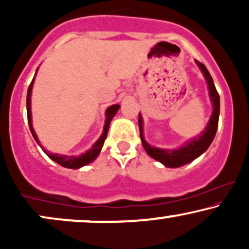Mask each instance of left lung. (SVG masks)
I'll return each mask as SVG.
<instances>
[{"instance_id": "left-lung-1", "label": "left lung", "mask_w": 249, "mask_h": 249, "mask_svg": "<svg viewBox=\"0 0 249 249\" xmlns=\"http://www.w3.org/2000/svg\"><path fill=\"white\" fill-rule=\"evenodd\" d=\"M196 65L199 67V69L201 70L202 75H204L205 79H206L208 84V92H210V98L212 102L213 111L212 115H211L210 121L207 123V126L205 127V130L202 131L199 136H196V138L190 139V141L185 142L182 146L178 148H159L151 146L148 142L145 141L144 138V127H142V117L139 113L138 118V124H139V131H141V139L142 142V146H144L145 151L150 157H152L153 159L161 162L162 165H165L166 167H180L184 166V165L188 164L194 159H196L198 157L201 156L205 151L210 147V145L212 144L214 137H215L216 130H218V123H219V113H220V97L218 91H216L215 85H214L212 76L210 75L208 70L206 69L202 63L196 61Z\"/></svg>"}]
</instances>
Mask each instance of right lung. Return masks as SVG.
I'll list each match as a JSON object with an SVG mask.
<instances>
[{
  "instance_id": "obj_1",
  "label": "right lung",
  "mask_w": 249,
  "mask_h": 249,
  "mask_svg": "<svg viewBox=\"0 0 249 249\" xmlns=\"http://www.w3.org/2000/svg\"><path fill=\"white\" fill-rule=\"evenodd\" d=\"M37 73V70H36ZM35 73V76H36ZM34 81H35V77L33 78V82L29 85V89H28V93H27V112H28V123H29V127L31 131V134H33L34 139H35L37 144L42 147V150L44 151V153L49 157L50 159H53V161H56L57 164H59L63 167H67V168H81L85 165L90 164L97 157L99 156L101 153L103 145H104L105 139H107V131H108V126H110V123L112 121V118L115 117V115L117 113V111L119 110L121 105L119 104H115V105H111L107 108L105 111V124H104V128H103V132L101 134V137L98 138L95 144L92 145V147L90 150H88L85 153H81L78 156H64V154H58V153H51L49 151L45 150L44 147L42 146L41 142H39L38 138H37V134L35 132L33 127V117H31V91H33V85H34Z\"/></svg>"
}]
</instances>
